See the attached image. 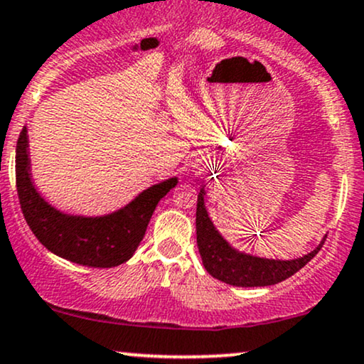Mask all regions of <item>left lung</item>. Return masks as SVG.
<instances>
[{
    "label": "left lung",
    "instance_id": "obj_1",
    "mask_svg": "<svg viewBox=\"0 0 364 364\" xmlns=\"http://www.w3.org/2000/svg\"><path fill=\"white\" fill-rule=\"evenodd\" d=\"M326 235L314 250L297 259H267L238 250L225 238L206 208V190L201 185L196 203V243L205 269L215 279L235 287H265L289 279L301 270L319 248L323 247Z\"/></svg>",
    "mask_w": 364,
    "mask_h": 364
}]
</instances>
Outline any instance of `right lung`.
<instances>
[{
    "label": "right lung",
    "mask_w": 364,
    "mask_h": 364,
    "mask_svg": "<svg viewBox=\"0 0 364 364\" xmlns=\"http://www.w3.org/2000/svg\"><path fill=\"white\" fill-rule=\"evenodd\" d=\"M178 176L146 188L122 208L105 215H73L55 208L36 190L31 176L28 131L16 142V190L26 223L55 255L73 264L110 269L134 255L156 206L174 186Z\"/></svg>",
    "instance_id": "add662e5"
}]
</instances>
